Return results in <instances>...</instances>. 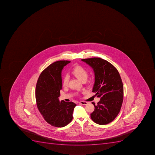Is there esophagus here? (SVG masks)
Returning a JSON list of instances; mask_svg holds the SVG:
<instances>
[{
	"instance_id": "obj_1",
	"label": "esophagus",
	"mask_w": 155,
	"mask_h": 155,
	"mask_svg": "<svg viewBox=\"0 0 155 155\" xmlns=\"http://www.w3.org/2000/svg\"><path fill=\"white\" fill-rule=\"evenodd\" d=\"M88 104V103L86 102V101H81L79 102V104H82V105H87Z\"/></svg>"
}]
</instances>
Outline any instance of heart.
Masks as SVG:
<instances>
[{
	"instance_id": "b5f03b06",
	"label": "heart",
	"mask_w": 155,
	"mask_h": 155,
	"mask_svg": "<svg viewBox=\"0 0 155 155\" xmlns=\"http://www.w3.org/2000/svg\"><path fill=\"white\" fill-rule=\"evenodd\" d=\"M71 74L72 75L79 79V81H81L82 82L86 81L88 75V73L86 69L78 65H76L74 67V68L71 71ZM69 79V77L68 76H65L64 77L62 81L63 86H66L68 85Z\"/></svg>"
}]
</instances>
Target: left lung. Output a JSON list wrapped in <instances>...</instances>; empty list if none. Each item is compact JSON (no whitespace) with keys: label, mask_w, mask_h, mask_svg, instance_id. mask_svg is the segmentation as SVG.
Returning <instances> with one entry per match:
<instances>
[{"label":"left lung","mask_w":155,"mask_h":155,"mask_svg":"<svg viewBox=\"0 0 155 155\" xmlns=\"http://www.w3.org/2000/svg\"><path fill=\"white\" fill-rule=\"evenodd\" d=\"M92 68L95 83L92 92L101 98L90 114L94 122L106 125L114 120L120 112L123 101L122 81L116 68L107 60L94 57L81 59Z\"/></svg>","instance_id":"1"}]
</instances>
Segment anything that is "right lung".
<instances>
[{
    "label": "right lung",
    "mask_w": 155,
    "mask_h": 155,
    "mask_svg": "<svg viewBox=\"0 0 155 155\" xmlns=\"http://www.w3.org/2000/svg\"><path fill=\"white\" fill-rule=\"evenodd\" d=\"M71 61H56L45 69L37 82L35 97L39 111L47 123L55 127H65L73 119L77 104L59 100L62 88L61 72Z\"/></svg>",
    "instance_id": "right-lung-1"
}]
</instances>
